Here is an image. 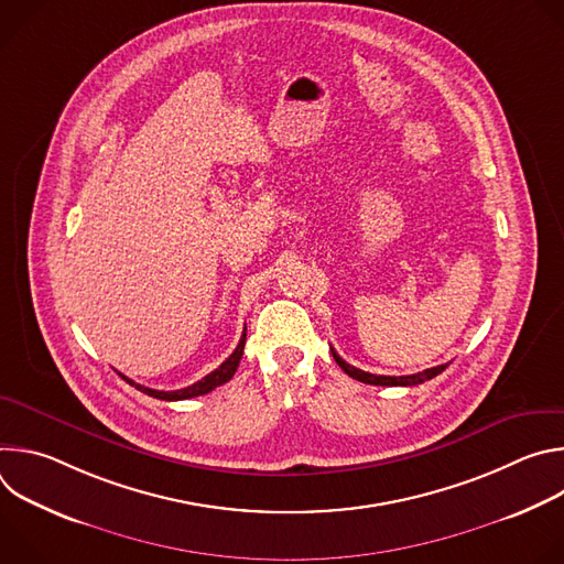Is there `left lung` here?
I'll return each instance as SVG.
<instances>
[{"instance_id": "obj_1", "label": "left lung", "mask_w": 564, "mask_h": 564, "mask_svg": "<svg viewBox=\"0 0 564 564\" xmlns=\"http://www.w3.org/2000/svg\"><path fill=\"white\" fill-rule=\"evenodd\" d=\"M335 361L339 364V368L350 375L352 379L361 381V383H372V386H417V383H424L433 377H437L442 370H446L448 364H442V366H435V368H429L424 372H417V375H406V377H388V375H372V372H366V370H359L355 366H350L348 361H344L335 348H330Z\"/></svg>"}]
</instances>
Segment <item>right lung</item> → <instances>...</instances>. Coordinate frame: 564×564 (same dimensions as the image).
<instances>
[{"mask_svg":"<svg viewBox=\"0 0 564 564\" xmlns=\"http://www.w3.org/2000/svg\"><path fill=\"white\" fill-rule=\"evenodd\" d=\"M243 348H246V330H243V337H240L236 350H234L216 370H212V372L205 375L200 381H196V383H192V386H187V388H181V390H170V392H165V390H153V388H147V386H140V383L131 381V379L124 377L122 372H118V375H120L129 386H135L140 392H144V394H149V397H155V399H165V401L192 399V397H198V394H207V392H212L214 388L227 383V381L234 377V372H236V368H238V364H240V357H243Z\"/></svg>","mask_w":564,"mask_h":564,"instance_id":"right-lung-1","label":"right lung"}]
</instances>
